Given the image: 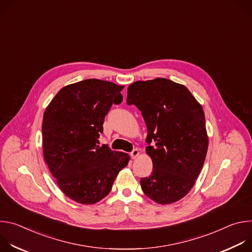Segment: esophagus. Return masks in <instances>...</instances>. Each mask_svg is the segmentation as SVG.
Returning <instances> with one entry per match:
<instances>
[{
	"label": "esophagus",
	"instance_id": "1",
	"mask_svg": "<svg viewBox=\"0 0 252 252\" xmlns=\"http://www.w3.org/2000/svg\"><path fill=\"white\" fill-rule=\"evenodd\" d=\"M138 155H139V152H138V150H136V149L133 150V151L130 153V157H131V158H133V159H134Z\"/></svg>",
	"mask_w": 252,
	"mask_h": 252
}]
</instances>
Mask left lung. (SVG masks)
Returning a JSON list of instances; mask_svg holds the SVG:
<instances>
[{"label":"left lung","mask_w":252,"mask_h":252,"mask_svg":"<svg viewBox=\"0 0 252 252\" xmlns=\"http://www.w3.org/2000/svg\"><path fill=\"white\" fill-rule=\"evenodd\" d=\"M126 103L141 112L148 128L153 172L140 178L142 191L160 204L179 200L193 187L207 153L202 106L185 86L162 78L131 84Z\"/></svg>","instance_id":"left-lung-1"}]
</instances>
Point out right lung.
I'll use <instances>...</instances> for the list:
<instances>
[{
    "label": "right lung",
    "instance_id": "obj_1",
    "mask_svg": "<svg viewBox=\"0 0 252 252\" xmlns=\"http://www.w3.org/2000/svg\"><path fill=\"white\" fill-rule=\"evenodd\" d=\"M123 86L96 79L63 88L43 119L44 158L63 192L94 204L110 193L129 157L98 146L104 117L123 101Z\"/></svg>",
    "mask_w": 252,
    "mask_h": 252
}]
</instances>
